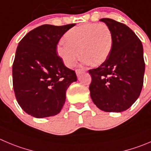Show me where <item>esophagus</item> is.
Here are the masks:
<instances>
[{
    "mask_svg": "<svg viewBox=\"0 0 151 151\" xmlns=\"http://www.w3.org/2000/svg\"><path fill=\"white\" fill-rule=\"evenodd\" d=\"M83 72H84V70H80V69H78V70H76V73L77 76H79L80 74H81V73H82Z\"/></svg>",
    "mask_w": 151,
    "mask_h": 151,
    "instance_id": "34e87169",
    "label": "esophagus"
}]
</instances>
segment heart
<instances>
[{
	"label": "heart",
	"mask_w": 151,
	"mask_h": 151,
	"mask_svg": "<svg viewBox=\"0 0 151 151\" xmlns=\"http://www.w3.org/2000/svg\"><path fill=\"white\" fill-rule=\"evenodd\" d=\"M64 38L66 41L58 44L57 52L68 67L76 64L79 53L86 64L100 65L107 59L113 47L112 32L105 24L89 23L73 27Z\"/></svg>",
	"instance_id": "obj_1"
}]
</instances>
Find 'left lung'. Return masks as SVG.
I'll use <instances>...</instances> for the list:
<instances>
[{"label": "left lung", "instance_id": "obj_1", "mask_svg": "<svg viewBox=\"0 0 151 151\" xmlns=\"http://www.w3.org/2000/svg\"><path fill=\"white\" fill-rule=\"evenodd\" d=\"M113 35V47L107 59L91 75L90 97L100 110L122 112L137 100L144 81L145 64L143 47L131 29L110 18H101Z\"/></svg>", "mask_w": 151, "mask_h": 151}]
</instances>
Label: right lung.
<instances>
[{"mask_svg": "<svg viewBox=\"0 0 151 151\" xmlns=\"http://www.w3.org/2000/svg\"><path fill=\"white\" fill-rule=\"evenodd\" d=\"M75 25L44 24L28 32L18 44L12 65L13 89L27 114L44 118L61 112L66 91L77 77L57 55V44Z\"/></svg>", "mask_w": 151, "mask_h": 151, "instance_id": "right-lung-1", "label": "right lung"}]
</instances>
